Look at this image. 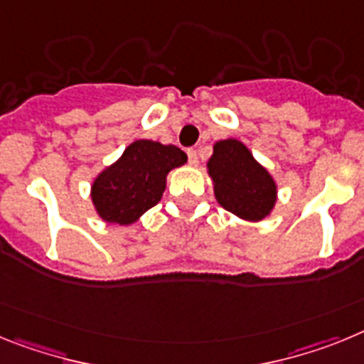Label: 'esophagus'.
<instances>
[{
  "instance_id": "esophagus-1",
  "label": "esophagus",
  "mask_w": 364,
  "mask_h": 364,
  "mask_svg": "<svg viewBox=\"0 0 364 364\" xmlns=\"http://www.w3.org/2000/svg\"><path fill=\"white\" fill-rule=\"evenodd\" d=\"M186 156H188V163H191L192 166L198 164V151H196L194 148H188V150H186Z\"/></svg>"
}]
</instances>
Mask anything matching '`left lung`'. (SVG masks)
<instances>
[{
	"mask_svg": "<svg viewBox=\"0 0 364 364\" xmlns=\"http://www.w3.org/2000/svg\"><path fill=\"white\" fill-rule=\"evenodd\" d=\"M207 166L218 203L229 213L249 221H260L271 213L277 185L240 141L225 139L214 144Z\"/></svg>",
	"mask_w": 364,
	"mask_h": 364,
	"instance_id": "1",
	"label": "left lung"
}]
</instances>
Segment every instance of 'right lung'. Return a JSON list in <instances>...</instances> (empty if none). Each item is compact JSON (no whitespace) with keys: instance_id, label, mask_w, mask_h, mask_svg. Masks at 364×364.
Returning a JSON list of instances; mask_svg holds the SVG:
<instances>
[{"instance_id":"right-lung-1","label":"right lung","mask_w":364,"mask_h":364,"mask_svg":"<svg viewBox=\"0 0 364 364\" xmlns=\"http://www.w3.org/2000/svg\"><path fill=\"white\" fill-rule=\"evenodd\" d=\"M186 163L178 146L154 141H135L122 157L104 170L91 186V200L100 218L119 225L134 223L148 208L159 203L166 173Z\"/></svg>"}]
</instances>
